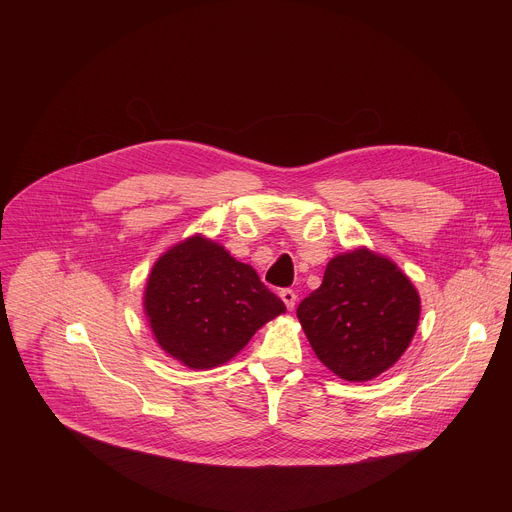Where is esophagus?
Here are the masks:
<instances>
[{
	"label": "esophagus",
	"mask_w": 512,
	"mask_h": 512,
	"mask_svg": "<svg viewBox=\"0 0 512 512\" xmlns=\"http://www.w3.org/2000/svg\"><path fill=\"white\" fill-rule=\"evenodd\" d=\"M279 298L283 300V304L287 306V310H294L296 300H298V296H296V291H294V289H281V291H279Z\"/></svg>",
	"instance_id": "1"
}]
</instances>
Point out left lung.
Here are the masks:
<instances>
[{"label":"left lung","mask_w":512,"mask_h":512,"mask_svg":"<svg viewBox=\"0 0 512 512\" xmlns=\"http://www.w3.org/2000/svg\"><path fill=\"white\" fill-rule=\"evenodd\" d=\"M419 296L401 269L369 249L334 257L322 285L298 306L302 328L326 367L362 383L407 350L419 322Z\"/></svg>","instance_id":"1"}]
</instances>
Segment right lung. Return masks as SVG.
Returning a JSON list of instances; mask_svg holds the SVG:
<instances>
[{
    "label": "right lung",
    "mask_w": 512,
    "mask_h": 512,
    "mask_svg": "<svg viewBox=\"0 0 512 512\" xmlns=\"http://www.w3.org/2000/svg\"><path fill=\"white\" fill-rule=\"evenodd\" d=\"M143 308L158 344L190 369L231 360L265 322L285 312L251 265L200 235L158 259Z\"/></svg>",
    "instance_id": "obj_1"
}]
</instances>
